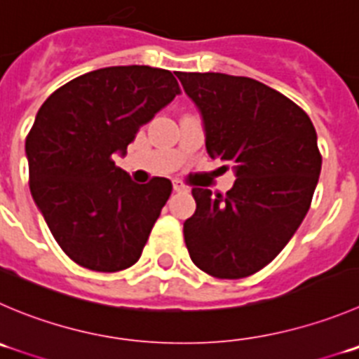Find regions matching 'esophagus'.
I'll return each instance as SVG.
<instances>
[{"label": "esophagus", "instance_id": "esophagus-1", "mask_svg": "<svg viewBox=\"0 0 359 359\" xmlns=\"http://www.w3.org/2000/svg\"><path fill=\"white\" fill-rule=\"evenodd\" d=\"M172 189H174V192H187V190H189V187H187L183 182H180V180H174Z\"/></svg>", "mask_w": 359, "mask_h": 359}]
</instances>
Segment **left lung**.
Listing matches in <instances>:
<instances>
[{"instance_id": "left-lung-1", "label": "left lung", "mask_w": 359, "mask_h": 359, "mask_svg": "<svg viewBox=\"0 0 359 359\" xmlns=\"http://www.w3.org/2000/svg\"><path fill=\"white\" fill-rule=\"evenodd\" d=\"M199 109L211 158L234 163L225 196L194 187L183 224L190 259L215 278H245L294 236L319 182L317 134L309 114L273 88L236 75L176 72Z\"/></svg>"}]
</instances>
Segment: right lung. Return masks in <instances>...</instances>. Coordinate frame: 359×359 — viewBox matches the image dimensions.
Returning a JSON list of instances; mask_svg holds the SVG:
<instances>
[{
	"label": "right lung",
	"mask_w": 359,
	"mask_h": 359,
	"mask_svg": "<svg viewBox=\"0 0 359 359\" xmlns=\"http://www.w3.org/2000/svg\"><path fill=\"white\" fill-rule=\"evenodd\" d=\"M182 93L169 70L130 65L79 75L39 109L26 137L29 190L74 262L114 273L139 261L172 183L132 182L112 155Z\"/></svg>",
	"instance_id": "right-lung-1"
}]
</instances>
